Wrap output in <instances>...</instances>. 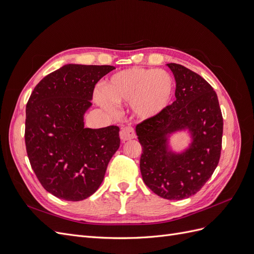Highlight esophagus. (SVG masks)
Returning <instances> with one entry per match:
<instances>
[{
	"label": "esophagus",
	"instance_id": "1",
	"mask_svg": "<svg viewBox=\"0 0 254 254\" xmlns=\"http://www.w3.org/2000/svg\"><path fill=\"white\" fill-rule=\"evenodd\" d=\"M120 136H121V140L123 142L128 141V140H131L134 139L135 137V132H134V129L131 126H126V127H123L121 132H120Z\"/></svg>",
	"mask_w": 254,
	"mask_h": 254
}]
</instances>
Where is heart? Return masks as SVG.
<instances>
[{
	"label": "heart",
	"instance_id": "obj_1",
	"mask_svg": "<svg viewBox=\"0 0 254 254\" xmlns=\"http://www.w3.org/2000/svg\"><path fill=\"white\" fill-rule=\"evenodd\" d=\"M104 91H95L94 99L103 109L113 112L115 103H131L137 118L158 117L170 106L174 79L166 71L129 67L114 73L104 82Z\"/></svg>",
	"mask_w": 254,
	"mask_h": 254
}]
</instances>
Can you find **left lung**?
<instances>
[{
	"instance_id": "obj_1",
	"label": "left lung",
	"mask_w": 254,
	"mask_h": 254,
	"mask_svg": "<svg viewBox=\"0 0 254 254\" xmlns=\"http://www.w3.org/2000/svg\"><path fill=\"white\" fill-rule=\"evenodd\" d=\"M175 76L176 101L158 117L135 127L142 145L143 181L158 196L181 200L195 195L211 178L220 158L222 122L216 92L200 75L167 64ZM188 132V146L172 148L171 137Z\"/></svg>"
}]
</instances>
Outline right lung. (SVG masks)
Instances as JSON below:
<instances>
[{"label":"right lung","mask_w":254,"mask_h":254,"mask_svg":"<svg viewBox=\"0 0 254 254\" xmlns=\"http://www.w3.org/2000/svg\"><path fill=\"white\" fill-rule=\"evenodd\" d=\"M112 65L68 64L35 87L26 105L25 144L30 165L49 193L83 200L101 186L120 147V128L84 127L95 84Z\"/></svg>","instance_id":"obj_1"}]
</instances>
